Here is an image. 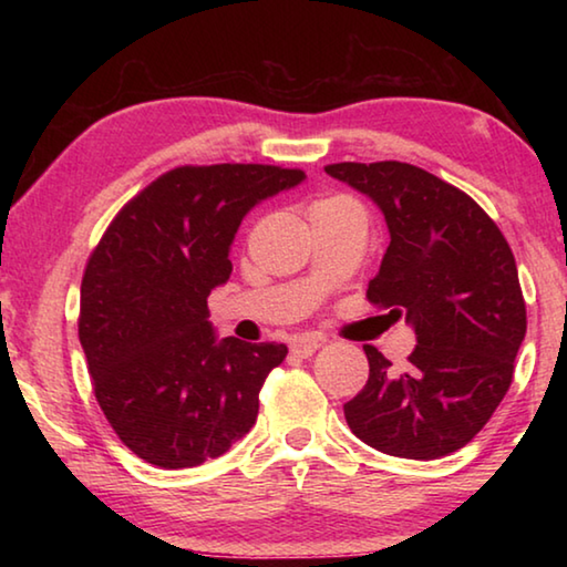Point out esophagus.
Wrapping results in <instances>:
<instances>
[{
	"label": "esophagus",
	"instance_id": "34e87169",
	"mask_svg": "<svg viewBox=\"0 0 567 567\" xmlns=\"http://www.w3.org/2000/svg\"><path fill=\"white\" fill-rule=\"evenodd\" d=\"M318 348H320V340L305 338V334L290 342V350H292V354H297V358H310V354L318 352Z\"/></svg>",
	"mask_w": 567,
	"mask_h": 567
}]
</instances>
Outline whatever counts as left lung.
<instances>
[{"mask_svg": "<svg viewBox=\"0 0 567 567\" xmlns=\"http://www.w3.org/2000/svg\"><path fill=\"white\" fill-rule=\"evenodd\" d=\"M324 172L385 215L390 245L368 300L390 307L388 318L405 315L417 338L402 372L364 344L370 378L344 402V420L380 453H455L501 405L525 340L511 245L473 197L408 162H340Z\"/></svg>", "mask_w": 567, "mask_h": 567, "instance_id": "8db88e82", "label": "left lung"}]
</instances>
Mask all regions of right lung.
<instances>
[{
    "mask_svg": "<svg viewBox=\"0 0 567 567\" xmlns=\"http://www.w3.org/2000/svg\"><path fill=\"white\" fill-rule=\"evenodd\" d=\"M302 169L177 167L132 197L90 255L80 342L104 417L134 455L167 470L227 453L255 425L275 342L217 340L207 297L233 275L245 215Z\"/></svg>",
    "mask_w": 567,
    "mask_h": 567,
    "instance_id": "1",
    "label": "right lung"
}]
</instances>
